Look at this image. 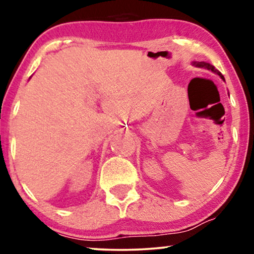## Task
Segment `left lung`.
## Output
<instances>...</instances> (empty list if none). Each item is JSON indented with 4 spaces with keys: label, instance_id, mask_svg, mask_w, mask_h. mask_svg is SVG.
Returning <instances> with one entry per match:
<instances>
[{
    "label": "left lung",
    "instance_id": "left-lung-1",
    "mask_svg": "<svg viewBox=\"0 0 254 254\" xmlns=\"http://www.w3.org/2000/svg\"><path fill=\"white\" fill-rule=\"evenodd\" d=\"M193 64L195 65V67H199V68H204V69H208V70H211V71H213V72H215V74H217L218 76H220V77H221V78L223 79V81H224V76L222 75L221 72L218 71L217 69L215 68L213 64H208V62H203V61H201V62H195V61H194V62H193Z\"/></svg>",
    "mask_w": 254,
    "mask_h": 254
}]
</instances>
